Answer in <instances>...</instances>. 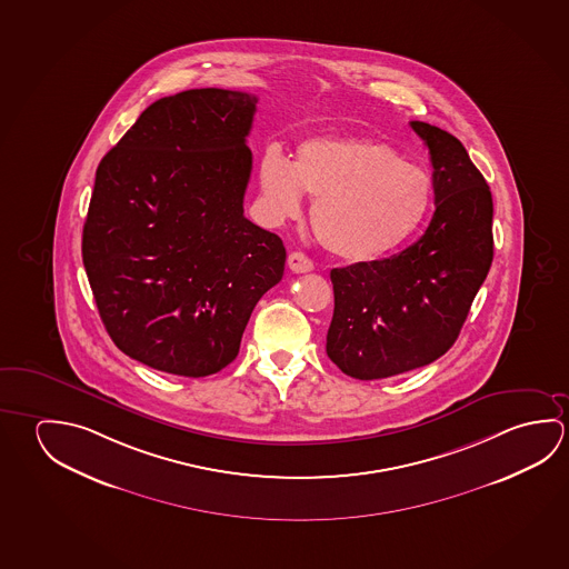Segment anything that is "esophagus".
Here are the masks:
<instances>
[{
	"mask_svg": "<svg viewBox=\"0 0 569 569\" xmlns=\"http://www.w3.org/2000/svg\"><path fill=\"white\" fill-rule=\"evenodd\" d=\"M288 266L289 270L296 271V273H306V271L313 270V261L309 260L303 252L289 253Z\"/></svg>",
	"mask_w": 569,
	"mask_h": 569,
	"instance_id": "esophagus-1",
	"label": "esophagus"
}]
</instances>
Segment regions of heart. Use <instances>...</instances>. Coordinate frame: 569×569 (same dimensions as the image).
I'll return each mask as SVG.
<instances>
[{"instance_id": "1", "label": "heart", "mask_w": 569, "mask_h": 569, "mask_svg": "<svg viewBox=\"0 0 569 569\" xmlns=\"http://www.w3.org/2000/svg\"><path fill=\"white\" fill-rule=\"evenodd\" d=\"M260 188L276 220L299 214L303 192L316 198L311 224L319 242L351 261L379 260L399 248L432 200L429 174L371 139L303 140L293 164L280 150H268Z\"/></svg>"}]
</instances>
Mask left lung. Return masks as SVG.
Listing matches in <instances>:
<instances>
[{"mask_svg": "<svg viewBox=\"0 0 569 569\" xmlns=\"http://www.w3.org/2000/svg\"><path fill=\"white\" fill-rule=\"evenodd\" d=\"M432 164L429 228L385 260L331 270L336 309L327 355L359 381L407 373L437 361L457 341L492 266V194L462 142L410 121Z\"/></svg>", "mask_w": 569, "mask_h": 569, "instance_id": "8db88e82", "label": "left lung"}]
</instances>
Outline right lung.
I'll list each match as a JSON object with an SVG mask.
<instances>
[{"label": "right lung", "instance_id": "1", "mask_svg": "<svg viewBox=\"0 0 569 569\" xmlns=\"http://www.w3.org/2000/svg\"><path fill=\"white\" fill-rule=\"evenodd\" d=\"M256 103L212 87L159 99L97 168L87 278L114 345L157 371H222L283 276L280 236L243 216Z\"/></svg>", "mask_w": 569, "mask_h": 569}]
</instances>
